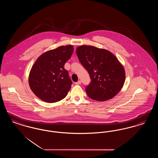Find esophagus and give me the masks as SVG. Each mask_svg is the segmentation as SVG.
<instances>
[{
    "instance_id": "34e87169",
    "label": "esophagus",
    "mask_w": 158,
    "mask_h": 158,
    "mask_svg": "<svg viewBox=\"0 0 158 158\" xmlns=\"http://www.w3.org/2000/svg\"><path fill=\"white\" fill-rule=\"evenodd\" d=\"M81 81H78L77 82L75 83V85H81Z\"/></svg>"
}]
</instances>
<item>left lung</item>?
Wrapping results in <instances>:
<instances>
[{
  "label": "left lung",
  "mask_w": 158,
  "mask_h": 158,
  "mask_svg": "<svg viewBox=\"0 0 158 158\" xmlns=\"http://www.w3.org/2000/svg\"><path fill=\"white\" fill-rule=\"evenodd\" d=\"M76 53L89 74L91 82L85 90L89 98L105 101L115 96L125 81L124 69L110 52L90 45L77 47Z\"/></svg>",
  "instance_id": "left-lung-1"
}]
</instances>
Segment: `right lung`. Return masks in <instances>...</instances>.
Instances as JSON below:
<instances>
[{"instance_id":"add662e5","label":"right lung","mask_w":158,"mask_h":158,"mask_svg":"<svg viewBox=\"0 0 158 158\" xmlns=\"http://www.w3.org/2000/svg\"><path fill=\"white\" fill-rule=\"evenodd\" d=\"M73 45L60 46L41 54L31 69L29 85L42 101L53 103L65 98L72 82L64 64L73 52Z\"/></svg>"}]
</instances>
